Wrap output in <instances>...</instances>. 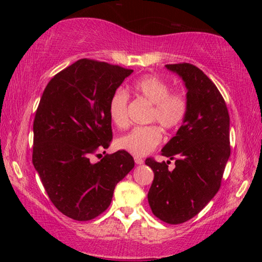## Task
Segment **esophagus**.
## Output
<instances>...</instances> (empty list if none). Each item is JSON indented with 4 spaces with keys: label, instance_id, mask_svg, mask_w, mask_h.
Here are the masks:
<instances>
[{
    "label": "esophagus",
    "instance_id": "obj_1",
    "mask_svg": "<svg viewBox=\"0 0 262 262\" xmlns=\"http://www.w3.org/2000/svg\"><path fill=\"white\" fill-rule=\"evenodd\" d=\"M134 161H135V163L137 164V165H141V164L144 163L143 159H142V158L139 157V156H135V157H134Z\"/></svg>",
    "mask_w": 262,
    "mask_h": 262
}]
</instances>
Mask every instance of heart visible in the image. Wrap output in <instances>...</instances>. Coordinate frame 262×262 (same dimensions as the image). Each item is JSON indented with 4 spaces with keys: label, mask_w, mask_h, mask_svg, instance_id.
I'll return each instance as SVG.
<instances>
[{
    "label": "heart",
    "mask_w": 262,
    "mask_h": 262,
    "mask_svg": "<svg viewBox=\"0 0 262 262\" xmlns=\"http://www.w3.org/2000/svg\"><path fill=\"white\" fill-rule=\"evenodd\" d=\"M132 90L136 97L151 105L148 115L149 122H157L165 129L178 127L187 114L188 103L185 94L171 92L170 84L154 75H147L133 83ZM129 96L122 89L113 92L108 103V115L118 128L128 126L127 106ZM162 140V132L157 126L135 127L127 134L119 137L117 145L122 150L144 156L157 147Z\"/></svg>",
    "instance_id": "heart-1"
}]
</instances>
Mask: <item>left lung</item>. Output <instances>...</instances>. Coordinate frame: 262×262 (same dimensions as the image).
Instances as JSON below:
<instances>
[{"instance_id": "obj_1", "label": "left lung", "mask_w": 262, "mask_h": 262, "mask_svg": "<svg viewBox=\"0 0 262 262\" xmlns=\"http://www.w3.org/2000/svg\"><path fill=\"white\" fill-rule=\"evenodd\" d=\"M178 74L187 89L188 110L176 136L162 149L174 159L176 167L152 158L154 181L148 193L154 215L168 224L193 219L207 206L221 187L230 157V117L227 104L209 77L190 63L166 64Z\"/></svg>"}]
</instances>
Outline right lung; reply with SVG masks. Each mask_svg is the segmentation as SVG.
<instances>
[{"label": "right lung", "mask_w": 262, "mask_h": 262, "mask_svg": "<svg viewBox=\"0 0 262 262\" xmlns=\"http://www.w3.org/2000/svg\"><path fill=\"white\" fill-rule=\"evenodd\" d=\"M132 73L81 59L43 90L33 121L32 163L53 205L70 219L90 221L104 212L115 186L134 167L126 150L90 161L112 141L108 103Z\"/></svg>", "instance_id": "add662e5"}]
</instances>
